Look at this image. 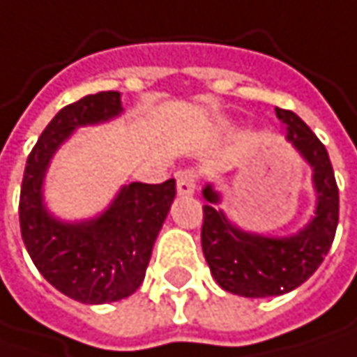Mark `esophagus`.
Returning <instances> with one entry per match:
<instances>
[{"mask_svg":"<svg viewBox=\"0 0 357 357\" xmlns=\"http://www.w3.org/2000/svg\"><path fill=\"white\" fill-rule=\"evenodd\" d=\"M197 181H199V174L187 168V170H181L176 174V191L178 195H192L197 189Z\"/></svg>","mask_w":357,"mask_h":357,"instance_id":"obj_1","label":"esophagus"}]
</instances>
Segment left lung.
<instances>
[{"label": "left lung", "instance_id": "obj_1", "mask_svg": "<svg viewBox=\"0 0 357 357\" xmlns=\"http://www.w3.org/2000/svg\"><path fill=\"white\" fill-rule=\"evenodd\" d=\"M276 117L287 123V140L313 168L317 209L298 234L264 238L242 231L215 207L219 195L213 187L203 189L209 201L203 205L201 227L205 260L223 291L250 298L278 296L301 287L327 256L340 221V189L325 146L293 112L276 107Z\"/></svg>", "mask_w": 357, "mask_h": 357}]
</instances>
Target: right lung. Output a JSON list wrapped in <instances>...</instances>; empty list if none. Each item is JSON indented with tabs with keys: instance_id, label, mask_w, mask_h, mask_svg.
Masks as SVG:
<instances>
[{
	"instance_id": "add662e5",
	"label": "right lung",
	"mask_w": 357,
	"mask_h": 357,
	"mask_svg": "<svg viewBox=\"0 0 357 357\" xmlns=\"http://www.w3.org/2000/svg\"><path fill=\"white\" fill-rule=\"evenodd\" d=\"M119 114L117 91L87 95L63 107L32 148L20 192V229L32 262L54 289L87 305L114 303L138 291L176 195L174 178L160 185L130 183L89 221L64 223L46 211L42 183L52 154L75 128Z\"/></svg>"
}]
</instances>
